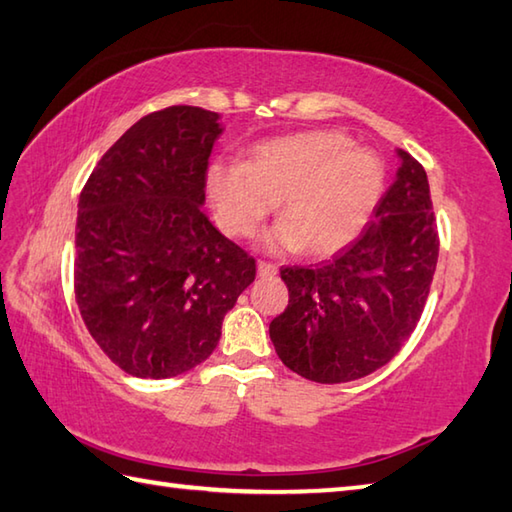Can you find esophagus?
<instances>
[{
	"label": "esophagus",
	"mask_w": 512,
	"mask_h": 512,
	"mask_svg": "<svg viewBox=\"0 0 512 512\" xmlns=\"http://www.w3.org/2000/svg\"><path fill=\"white\" fill-rule=\"evenodd\" d=\"M257 275L262 277V279H266V277H275V275H277V266H273V264H266V262H259V264H257Z\"/></svg>",
	"instance_id": "esophagus-1"
}]
</instances>
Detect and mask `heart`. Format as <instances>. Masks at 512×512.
Wrapping results in <instances>:
<instances>
[{"instance_id": "1", "label": "heart", "mask_w": 512, "mask_h": 512, "mask_svg": "<svg viewBox=\"0 0 512 512\" xmlns=\"http://www.w3.org/2000/svg\"><path fill=\"white\" fill-rule=\"evenodd\" d=\"M385 171L350 136L330 129L264 140L246 162H211L206 193L226 233H255L279 200L270 248L330 255L361 233L383 193Z\"/></svg>"}]
</instances>
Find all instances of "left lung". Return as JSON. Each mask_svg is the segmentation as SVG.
Here are the masks:
<instances>
[{"label":"left lung","mask_w":512,"mask_h":512,"mask_svg":"<svg viewBox=\"0 0 512 512\" xmlns=\"http://www.w3.org/2000/svg\"><path fill=\"white\" fill-rule=\"evenodd\" d=\"M396 154V180L350 246L314 268H281L288 308L270 321V341L314 383H350L387 365L427 303L440 250L429 180L407 151Z\"/></svg>","instance_id":"8db88e82"}]
</instances>
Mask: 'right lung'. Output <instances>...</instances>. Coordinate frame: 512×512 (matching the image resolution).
<instances>
[{"label": "right lung", "instance_id": "obj_1", "mask_svg": "<svg viewBox=\"0 0 512 512\" xmlns=\"http://www.w3.org/2000/svg\"><path fill=\"white\" fill-rule=\"evenodd\" d=\"M220 114L173 105L143 116L94 167L76 217L74 295L123 372L171 378L204 363L255 259L204 215Z\"/></svg>", "mask_w": 512, "mask_h": 512}]
</instances>
